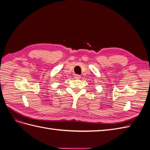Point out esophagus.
<instances>
[{
	"label": "esophagus",
	"mask_w": 150,
	"mask_h": 150,
	"mask_svg": "<svg viewBox=\"0 0 150 150\" xmlns=\"http://www.w3.org/2000/svg\"><path fill=\"white\" fill-rule=\"evenodd\" d=\"M74 78H75L76 79H79L81 78V76H80L79 75L76 74V75L74 76Z\"/></svg>",
	"instance_id": "1"
}]
</instances>
